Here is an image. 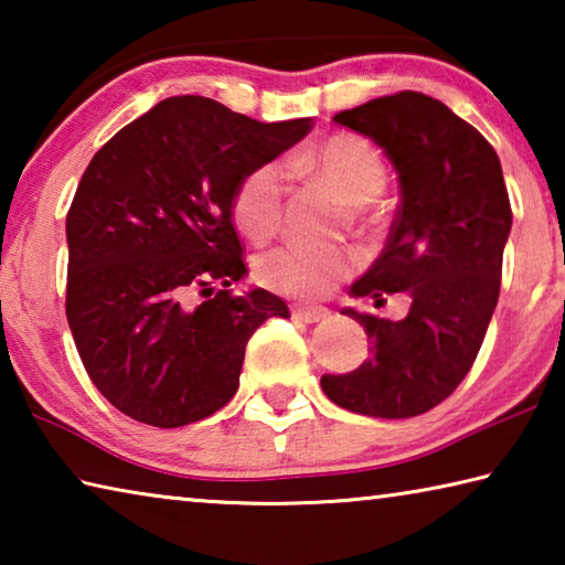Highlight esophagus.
I'll return each mask as SVG.
<instances>
[{
    "label": "esophagus",
    "mask_w": 565,
    "mask_h": 565,
    "mask_svg": "<svg viewBox=\"0 0 565 565\" xmlns=\"http://www.w3.org/2000/svg\"><path fill=\"white\" fill-rule=\"evenodd\" d=\"M291 317L296 321H303V323H317V321L329 319L331 313H329V309H323V306H301V303H296V306H291Z\"/></svg>",
    "instance_id": "1"
}]
</instances>
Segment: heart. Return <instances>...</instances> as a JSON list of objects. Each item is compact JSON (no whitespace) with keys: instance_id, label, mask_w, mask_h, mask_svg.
I'll return each instance as SVG.
<instances>
[{"instance_id":"heart-1","label":"heart","mask_w":565,"mask_h":565,"mask_svg":"<svg viewBox=\"0 0 565 565\" xmlns=\"http://www.w3.org/2000/svg\"><path fill=\"white\" fill-rule=\"evenodd\" d=\"M289 167L317 177L347 204L363 206L384 191L386 164L381 151L359 134H331L317 147L294 157ZM284 214V177L276 164H259L242 179L234 196V222L254 242L276 234ZM359 266L349 248H317L286 244L256 259L254 276L264 289L313 299L333 289Z\"/></svg>"}]
</instances>
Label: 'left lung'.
<instances>
[{
    "instance_id": "left-lung-1",
    "label": "left lung",
    "mask_w": 565,
    "mask_h": 565,
    "mask_svg": "<svg viewBox=\"0 0 565 565\" xmlns=\"http://www.w3.org/2000/svg\"><path fill=\"white\" fill-rule=\"evenodd\" d=\"M339 127L384 149L401 204L384 252L351 284L353 299L404 291L388 321L343 309L371 341L356 371L321 376L333 404L376 418H411L441 404L471 371L499 303L511 204L499 154L444 102L398 92L339 111Z\"/></svg>"
}]
</instances>
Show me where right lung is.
Listing matches in <instances>:
<instances>
[{"mask_svg": "<svg viewBox=\"0 0 565 565\" xmlns=\"http://www.w3.org/2000/svg\"><path fill=\"white\" fill-rule=\"evenodd\" d=\"M311 131L206 97H169L104 145L66 214V321L94 386L141 424L179 428L238 388L252 333L289 306L244 279L234 196L242 179ZM222 282V290L213 284ZM202 290L204 302L190 301Z\"/></svg>", "mask_w": 565, "mask_h": 565, "instance_id": "obj_1", "label": "right lung"}]
</instances>
